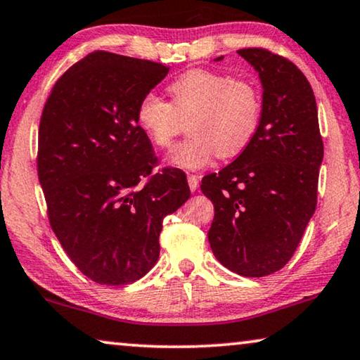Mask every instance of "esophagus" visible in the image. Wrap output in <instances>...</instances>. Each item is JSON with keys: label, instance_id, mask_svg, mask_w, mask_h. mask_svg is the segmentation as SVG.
Wrapping results in <instances>:
<instances>
[{"label": "esophagus", "instance_id": "esophagus-1", "mask_svg": "<svg viewBox=\"0 0 360 360\" xmlns=\"http://www.w3.org/2000/svg\"><path fill=\"white\" fill-rule=\"evenodd\" d=\"M187 182H189V187H191L192 192H195L198 189V176L189 174V176H187Z\"/></svg>", "mask_w": 360, "mask_h": 360}]
</instances>
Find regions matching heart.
<instances>
[{"label": "heart", "instance_id": "1", "mask_svg": "<svg viewBox=\"0 0 360 360\" xmlns=\"http://www.w3.org/2000/svg\"><path fill=\"white\" fill-rule=\"evenodd\" d=\"M169 101L143 95L136 110L137 126L158 148H169L189 121L191 137L176 146L169 163L198 169L214 155L226 160L249 147L262 120L259 89L245 79L210 69H191L168 85Z\"/></svg>", "mask_w": 360, "mask_h": 360}]
</instances>
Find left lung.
Instances as JSON below:
<instances>
[{"label":"left lung","instance_id":"1","mask_svg":"<svg viewBox=\"0 0 360 360\" xmlns=\"http://www.w3.org/2000/svg\"><path fill=\"white\" fill-rule=\"evenodd\" d=\"M238 53L264 85L260 126L233 163L203 176L200 189L214 207V257L240 276L262 278L291 260L312 218L323 141L314 90L296 64L260 46Z\"/></svg>","mask_w":360,"mask_h":360}]
</instances>
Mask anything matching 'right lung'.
<instances>
[{
	"label": "right lung",
	"instance_id": "right-lung-1",
	"mask_svg": "<svg viewBox=\"0 0 360 360\" xmlns=\"http://www.w3.org/2000/svg\"><path fill=\"white\" fill-rule=\"evenodd\" d=\"M169 66L95 50L53 85L39 127L37 171L50 226L90 280L124 286L160 255L166 214L191 197L186 173L158 169L137 126L139 101Z\"/></svg>",
	"mask_w": 360,
	"mask_h": 360
}]
</instances>
